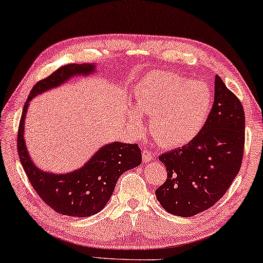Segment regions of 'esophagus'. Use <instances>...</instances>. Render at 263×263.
Returning a JSON list of instances; mask_svg holds the SVG:
<instances>
[{
  "label": "esophagus",
  "instance_id": "1",
  "mask_svg": "<svg viewBox=\"0 0 263 263\" xmlns=\"http://www.w3.org/2000/svg\"><path fill=\"white\" fill-rule=\"evenodd\" d=\"M152 153H151V151H149V149H147V148H143V151H142V160H143V162L144 163H147V162H149V161L152 160Z\"/></svg>",
  "mask_w": 263,
  "mask_h": 263
}]
</instances>
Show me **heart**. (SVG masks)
I'll use <instances>...</instances> for the list:
<instances>
[{
	"instance_id": "obj_1",
	"label": "heart",
	"mask_w": 263,
	"mask_h": 263,
	"mask_svg": "<svg viewBox=\"0 0 263 263\" xmlns=\"http://www.w3.org/2000/svg\"><path fill=\"white\" fill-rule=\"evenodd\" d=\"M136 106L151 116L149 128L163 147H181L202 130L211 111L213 94L207 84L168 71H152L135 89ZM136 122L137 110L132 112Z\"/></svg>"
}]
</instances>
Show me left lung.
I'll list each match as a JSON object with an SVG mask.
<instances>
[{"instance_id":"obj_1","label":"left lung","mask_w":263,"mask_h":263,"mask_svg":"<svg viewBox=\"0 0 263 263\" xmlns=\"http://www.w3.org/2000/svg\"><path fill=\"white\" fill-rule=\"evenodd\" d=\"M245 128L239 98L216 75L214 103L202 130L182 148L159 156L167 179L155 194L164 211L193 216L224 195L240 172Z\"/></svg>"}]
</instances>
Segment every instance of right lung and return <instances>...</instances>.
I'll list each match as a JSON object with an SVG mask.
<instances>
[{"mask_svg": "<svg viewBox=\"0 0 263 263\" xmlns=\"http://www.w3.org/2000/svg\"><path fill=\"white\" fill-rule=\"evenodd\" d=\"M91 64H66L48 78L40 80L31 89L23 107L17 132V153L31 187L44 203L67 216L86 217L102 209L110 199L119 177L142 162L139 144L114 142L104 145L83 165L70 174L52 175L41 172L31 162L23 139L24 116L28 102L40 92L58 87L78 74H89Z\"/></svg>", "mask_w": 263, "mask_h": 263, "instance_id": "right-lung-1", "label": "right lung"}]
</instances>
